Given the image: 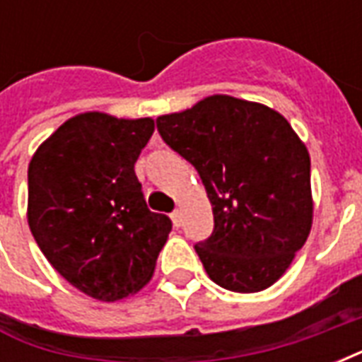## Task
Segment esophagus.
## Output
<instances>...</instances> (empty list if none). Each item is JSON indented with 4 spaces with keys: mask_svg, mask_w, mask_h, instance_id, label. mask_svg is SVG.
Here are the masks:
<instances>
[{
    "mask_svg": "<svg viewBox=\"0 0 362 362\" xmlns=\"http://www.w3.org/2000/svg\"><path fill=\"white\" fill-rule=\"evenodd\" d=\"M170 217H173V225H174V227H176V228L180 227V225H182V213L180 211H174L173 215H170Z\"/></svg>",
    "mask_w": 362,
    "mask_h": 362,
    "instance_id": "34e87169",
    "label": "esophagus"
}]
</instances>
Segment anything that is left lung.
Masks as SVG:
<instances>
[{
	"label": "left lung",
	"mask_w": 362,
	"mask_h": 362,
	"mask_svg": "<svg viewBox=\"0 0 362 362\" xmlns=\"http://www.w3.org/2000/svg\"><path fill=\"white\" fill-rule=\"evenodd\" d=\"M166 145L196 166L215 228L196 252L209 279L235 293L272 287L310 235V155L266 104L228 95L158 116Z\"/></svg>",
	"instance_id": "1"
}]
</instances>
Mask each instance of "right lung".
Here are the masks:
<instances>
[{
  "mask_svg": "<svg viewBox=\"0 0 362 362\" xmlns=\"http://www.w3.org/2000/svg\"><path fill=\"white\" fill-rule=\"evenodd\" d=\"M153 132V118L83 112L28 165L27 219L38 248L67 283L103 303L149 283L173 228L147 209L134 170Z\"/></svg>",
  "mask_w": 362,
  "mask_h": 362,
  "instance_id": "1",
  "label": "right lung"
}]
</instances>
